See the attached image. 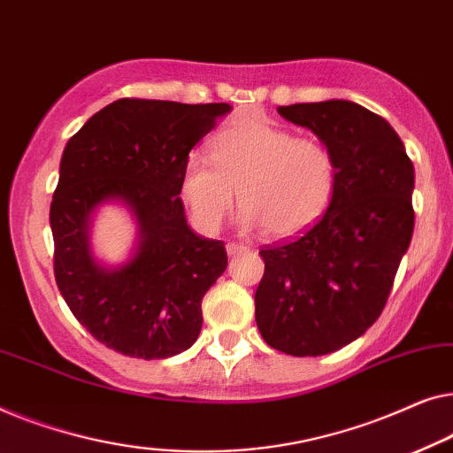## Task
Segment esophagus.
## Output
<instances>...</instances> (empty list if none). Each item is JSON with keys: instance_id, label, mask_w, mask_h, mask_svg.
<instances>
[{"instance_id": "obj_1", "label": "esophagus", "mask_w": 453, "mask_h": 453, "mask_svg": "<svg viewBox=\"0 0 453 453\" xmlns=\"http://www.w3.org/2000/svg\"><path fill=\"white\" fill-rule=\"evenodd\" d=\"M226 250H227L229 257H235V254L246 252L248 248H246L244 244H238V242H227V244H226Z\"/></svg>"}]
</instances>
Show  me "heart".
Segmentation results:
<instances>
[{
	"label": "heart",
	"instance_id": "heart-1",
	"mask_svg": "<svg viewBox=\"0 0 453 453\" xmlns=\"http://www.w3.org/2000/svg\"><path fill=\"white\" fill-rule=\"evenodd\" d=\"M334 184V157L320 139L252 120L221 131L211 157L199 151L188 156L180 193L201 232H218L238 190L242 224L291 238L322 218Z\"/></svg>",
	"mask_w": 453,
	"mask_h": 453
}]
</instances>
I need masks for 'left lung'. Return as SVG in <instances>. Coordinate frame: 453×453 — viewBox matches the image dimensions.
Segmentation results:
<instances>
[{
	"label": "left lung",
	"instance_id": "left-lung-1",
	"mask_svg": "<svg viewBox=\"0 0 453 453\" xmlns=\"http://www.w3.org/2000/svg\"><path fill=\"white\" fill-rule=\"evenodd\" d=\"M330 150L336 184L326 213L260 250L257 324L266 345L318 357L378 320L415 227V168L386 119L349 100L279 106Z\"/></svg>",
	"mask_w": 453,
	"mask_h": 453
}]
</instances>
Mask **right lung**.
<instances>
[{"label": "right lung", "instance_id": "obj_1", "mask_svg": "<svg viewBox=\"0 0 453 453\" xmlns=\"http://www.w3.org/2000/svg\"><path fill=\"white\" fill-rule=\"evenodd\" d=\"M229 104L120 98L69 139L50 201L53 271L78 322L112 351L165 359L201 333V302L227 266L221 240L187 226L180 195L190 150ZM119 198L140 221L136 257L104 270L89 254L87 219Z\"/></svg>", "mask_w": 453, "mask_h": 453}]
</instances>
